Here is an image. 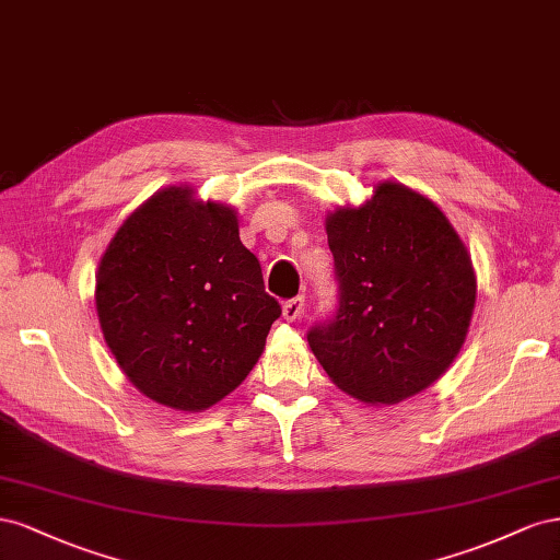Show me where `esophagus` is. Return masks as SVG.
Wrapping results in <instances>:
<instances>
[{"label": "esophagus", "instance_id": "obj_1", "mask_svg": "<svg viewBox=\"0 0 560 560\" xmlns=\"http://www.w3.org/2000/svg\"><path fill=\"white\" fill-rule=\"evenodd\" d=\"M302 312H305V298L298 295L289 302H283V318L285 322H295V318L302 316Z\"/></svg>", "mask_w": 560, "mask_h": 560}]
</instances>
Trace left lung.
<instances>
[{"label": "left lung", "mask_w": 560, "mask_h": 560, "mask_svg": "<svg viewBox=\"0 0 560 560\" xmlns=\"http://www.w3.org/2000/svg\"><path fill=\"white\" fill-rule=\"evenodd\" d=\"M340 307L310 347L345 394L394 406L451 369L476 305L471 255L429 197L377 183L361 206L326 215Z\"/></svg>", "instance_id": "8db88e82"}]
</instances>
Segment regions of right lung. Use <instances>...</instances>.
Here are the masks:
<instances>
[{"instance_id":"right-lung-1","label":"right lung","mask_w":560,"mask_h":560,"mask_svg":"<svg viewBox=\"0 0 560 560\" xmlns=\"http://www.w3.org/2000/svg\"><path fill=\"white\" fill-rule=\"evenodd\" d=\"M95 312L140 394L201 412L246 380L281 307L265 293L232 206L171 185L112 236L95 275Z\"/></svg>"}]
</instances>
